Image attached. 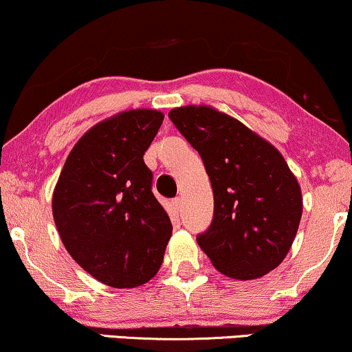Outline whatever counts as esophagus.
<instances>
[{
    "label": "esophagus",
    "instance_id": "34e87169",
    "mask_svg": "<svg viewBox=\"0 0 352 352\" xmlns=\"http://www.w3.org/2000/svg\"><path fill=\"white\" fill-rule=\"evenodd\" d=\"M180 209H182V199H180V198L172 199V203H170V212H172L173 217H179Z\"/></svg>",
    "mask_w": 352,
    "mask_h": 352
}]
</instances>
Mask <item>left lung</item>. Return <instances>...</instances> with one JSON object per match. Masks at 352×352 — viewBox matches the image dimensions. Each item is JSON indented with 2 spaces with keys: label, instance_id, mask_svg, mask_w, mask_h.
I'll use <instances>...</instances> for the list:
<instances>
[{
  "label": "left lung",
  "instance_id": "1",
  "mask_svg": "<svg viewBox=\"0 0 352 352\" xmlns=\"http://www.w3.org/2000/svg\"><path fill=\"white\" fill-rule=\"evenodd\" d=\"M168 118L201 155L211 180L214 217L197 242L212 266L242 281L278 268L302 217L299 182L283 154L209 105L172 109Z\"/></svg>",
  "mask_w": 352,
  "mask_h": 352
}]
</instances>
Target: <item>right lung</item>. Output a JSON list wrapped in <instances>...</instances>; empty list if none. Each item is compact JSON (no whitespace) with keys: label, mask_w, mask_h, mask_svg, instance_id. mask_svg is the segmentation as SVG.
Here are the masks:
<instances>
[{"label":"right lung","mask_w":352,"mask_h":352,"mask_svg":"<svg viewBox=\"0 0 352 352\" xmlns=\"http://www.w3.org/2000/svg\"><path fill=\"white\" fill-rule=\"evenodd\" d=\"M164 120L159 110L120 112L84 133L66 159L52 209L73 260L110 287H138L164 261L172 222L153 193L143 155Z\"/></svg>","instance_id":"1"}]
</instances>
